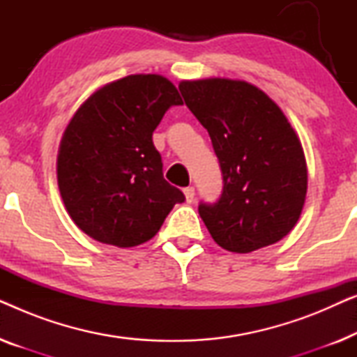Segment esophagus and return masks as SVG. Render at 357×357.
I'll return each instance as SVG.
<instances>
[{
    "label": "esophagus",
    "instance_id": "obj_1",
    "mask_svg": "<svg viewBox=\"0 0 357 357\" xmlns=\"http://www.w3.org/2000/svg\"><path fill=\"white\" fill-rule=\"evenodd\" d=\"M183 195H185V199H187L188 203H192L195 199V188L193 187L183 188Z\"/></svg>",
    "mask_w": 357,
    "mask_h": 357
}]
</instances>
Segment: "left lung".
Here are the masks:
<instances>
[{
	"mask_svg": "<svg viewBox=\"0 0 357 357\" xmlns=\"http://www.w3.org/2000/svg\"><path fill=\"white\" fill-rule=\"evenodd\" d=\"M178 89L221 164V198L198 208L214 242L236 253L280 242L299 221L307 195L305 154L289 120L247 81L206 77Z\"/></svg>",
	"mask_w": 357,
	"mask_h": 357,
	"instance_id": "left-lung-1",
	"label": "left lung"
}]
</instances>
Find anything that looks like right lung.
<instances>
[{"instance_id":"1","label":"right lung","mask_w":357,"mask_h":357,"mask_svg":"<svg viewBox=\"0 0 357 357\" xmlns=\"http://www.w3.org/2000/svg\"><path fill=\"white\" fill-rule=\"evenodd\" d=\"M182 104L167 77L130 75L99 87L75 112L60 141L56 178L82 232L120 248L141 245L183 202L153 144L169 107Z\"/></svg>"}]
</instances>
